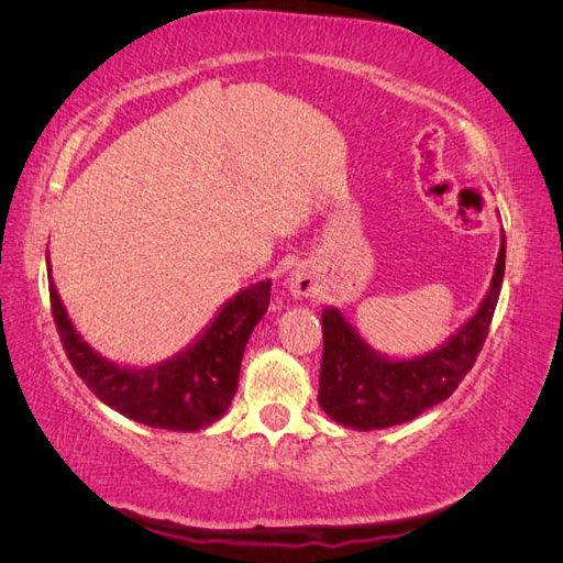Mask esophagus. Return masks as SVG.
<instances>
[{"label":"esophagus","mask_w":563,"mask_h":563,"mask_svg":"<svg viewBox=\"0 0 563 563\" xmlns=\"http://www.w3.org/2000/svg\"><path fill=\"white\" fill-rule=\"evenodd\" d=\"M288 291H291L294 298H314L317 294L314 277L308 269L291 272V277H288Z\"/></svg>","instance_id":"1"}]
</instances>
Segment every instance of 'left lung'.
Returning a JSON list of instances; mask_svg holds the SVG:
<instances>
[{
  "instance_id": "obj_1",
  "label": "left lung",
  "mask_w": 563,
  "mask_h": 563,
  "mask_svg": "<svg viewBox=\"0 0 563 563\" xmlns=\"http://www.w3.org/2000/svg\"><path fill=\"white\" fill-rule=\"evenodd\" d=\"M505 275V232L488 296L476 314L444 347L406 362H389L373 352L345 317L321 312L323 354L319 371V406L335 422L354 430H383L413 420L449 399L474 366L496 312Z\"/></svg>"
}]
</instances>
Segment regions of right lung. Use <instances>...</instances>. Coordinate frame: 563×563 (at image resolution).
Here are the masks:
<instances>
[{"label": "right lung", "mask_w": 563, "mask_h": 563, "mask_svg": "<svg viewBox=\"0 0 563 563\" xmlns=\"http://www.w3.org/2000/svg\"><path fill=\"white\" fill-rule=\"evenodd\" d=\"M48 298L67 360L100 401L150 428L195 432L228 411L251 331L267 312L269 282L242 288L190 350L150 368H122L98 356L67 319L54 279Z\"/></svg>", "instance_id": "1"}]
</instances>
